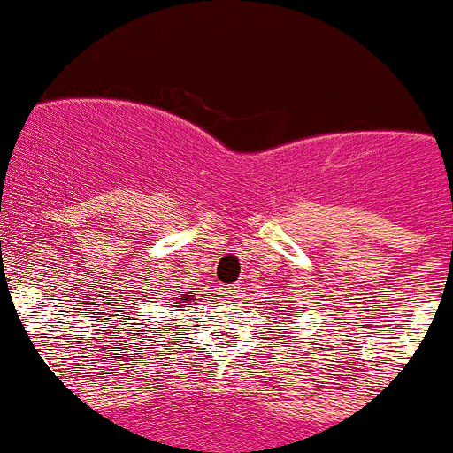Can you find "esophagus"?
I'll use <instances>...</instances> for the list:
<instances>
[{"mask_svg":"<svg viewBox=\"0 0 453 453\" xmlns=\"http://www.w3.org/2000/svg\"><path fill=\"white\" fill-rule=\"evenodd\" d=\"M221 296L227 297V300H232V297L239 296V287H221Z\"/></svg>","mask_w":453,"mask_h":453,"instance_id":"esophagus-1","label":"esophagus"}]
</instances>
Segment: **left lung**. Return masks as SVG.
Instances as JSON below:
<instances>
[{
    "mask_svg": "<svg viewBox=\"0 0 453 453\" xmlns=\"http://www.w3.org/2000/svg\"><path fill=\"white\" fill-rule=\"evenodd\" d=\"M277 311H284V307H280V309H277Z\"/></svg>",
    "mask_w": 453,
    "mask_h": 453,
    "instance_id": "8db88e82",
    "label": "left lung"
}]
</instances>
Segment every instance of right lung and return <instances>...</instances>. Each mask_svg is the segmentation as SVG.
Returning a JSON list of instances; mask_svg holds the SVG:
<instances>
[{
  "mask_svg": "<svg viewBox=\"0 0 453 453\" xmlns=\"http://www.w3.org/2000/svg\"><path fill=\"white\" fill-rule=\"evenodd\" d=\"M178 300H180V303H191V300H194V296H187V293H180V296H178Z\"/></svg>",
  "mask_w": 453,
  "mask_h": 453,
  "instance_id": "add662e5",
  "label": "right lung"
}]
</instances>
